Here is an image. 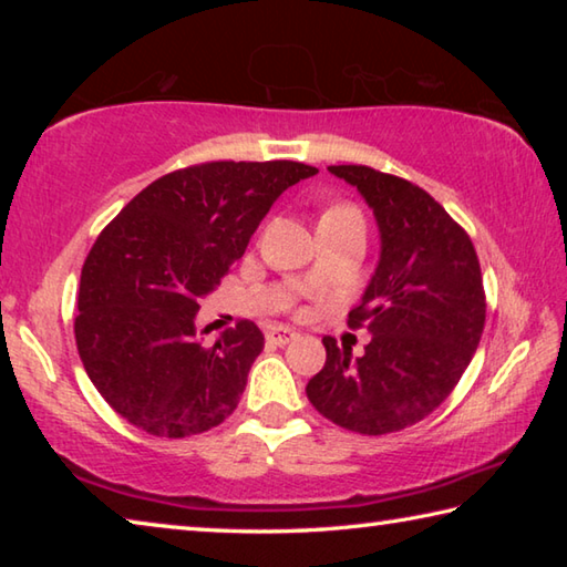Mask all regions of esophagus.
<instances>
[{
    "mask_svg": "<svg viewBox=\"0 0 567 567\" xmlns=\"http://www.w3.org/2000/svg\"><path fill=\"white\" fill-rule=\"evenodd\" d=\"M265 338H267V342L270 344H287V342H292L295 338H297V332L295 330H290V328H282V324H275V328H270L265 332Z\"/></svg>",
    "mask_w": 567,
    "mask_h": 567,
    "instance_id": "1",
    "label": "esophagus"
}]
</instances>
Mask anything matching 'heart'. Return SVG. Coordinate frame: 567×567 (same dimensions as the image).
<instances>
[{"instance_id":"1","label":"heart","mask_w":567,"mask_h":567,"mask_svg":"<svg viewBox=\"0 0 567 567\" xmlns=\"http://www.w3.org/2000/svg\"><path fill=\"white\" fill-rule=\"evenodd\" d=\"M348 215H360L352 205H332L322 213L320 219H334V217H348Z\"/></svg>"}]
</instances>
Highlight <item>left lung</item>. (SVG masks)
Listing matches in <instances>:
<instances>
[{
    "mask_svg": "<svg viewBox=\"0 0 567 567\" xmlns=\"http://www.w3.org/2000/svg\"><path fill=\"white\" fill-rule=\"evenodd\" d=\"M358 187L380 229V262L352 330L372 340L360 358L322 338L328 360L307 382L315 410L360 435L415 425L443 405L485 328V290L473 239L412 182L364 165L328 167Z\"/></svg>",
    "mask_w": 567,
    "mask_h": 567,
    "instance_id": "obj_1",
    "label": "left lung"
}]
</instances>
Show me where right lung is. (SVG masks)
<instances>
[{
  "instance_id": "1",
  "label": "right lung",
  "mask_w": 567,
  "mask_h": 567,
  "mask_svg": "<svg viewBox=\"0 0 567 567\" xmlns=\"http://www.w3.org/2000/svg\"><path fill=\"white\" fill-rule=\"evenodd\" d=\"M312 175L290 159L192 165L152 182L102 229L82 267L74 338L117 415L157 437L207 433L233 415L265 334L239 320L205 348L199 300L275 199Z\"/></svg>"
}]
</instances>
